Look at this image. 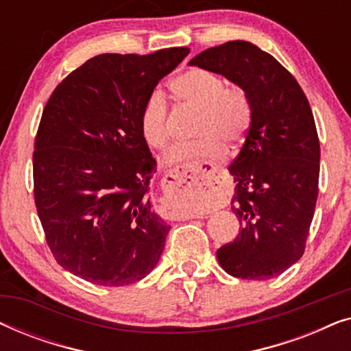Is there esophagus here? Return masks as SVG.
<instances>
[{"mask_svg":"<svg viewBox=\"0 0 351 351\" xmlns=\"http://www.w3.org/2000/svg\"><path fill=\"white\" fill-rule=\"evenodd\" d=\"M214 172L213 165L177 167L166 176L162 201L172 209L189 210L191 217L201 219L206 213L199 209V204L213 195Z\"/></svg>","mask_w":351,"mask_h":351,"instance_id":"1","label":"esophagus"}]
</instances>
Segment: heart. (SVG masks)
I'll return each mask as SVG.
<instances>
[{
  "label": "heart",
  "instance_id": "obj_1",
  "mask_svg": "<svg viewBox=\"0 0 351 351\" xmlns=\"http://www.w3.org/2000/svg\"><path fill=\"white\" fill-rule=\"evenodd\" d=\"M177 102L198 108L193 142L180 143L167 158V162H195L217 160L225 155V143L238 147L246 138L251 124V105L238 88H225L223 80L214 71L190 69L177 75L169 84ZM138 129L143 142L153 150H166L172 134L167 104L160 93L147 97L138 114Z\"/></svg>",
  "mask_w": 351,
  "mask_h": 351
}]
</instances>
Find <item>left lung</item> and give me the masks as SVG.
Listing matches in <instances>:
<instances>
[{
  "label": "left lung",
  "instance_id": "left-lung-1",
  "mask_svg": "<svg viewBox=\"0 0 351 351\" xmlns=\"http://www.w3.org/2000/svg\"><path fill=\"white\" fill-rule=\"evenodd\" d=\"M189 65L225 76L251 105L246 141L228 167L243 228L217 261L234 278L270 280L302 257L313 220L319 141L310 104L294 76L249 41L209 47Z\"/></svg>",
  "mask_w": 351,
  "mask_h": 351
}]
</instances>
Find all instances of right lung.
I'll return each mask as SVG.
<instances>
[{"instance_id":"1","label":"right lung","mask_w":351,"mask_h":351,"mask_svg":"<svg viewBox=\"0 0 351 351\" xmlns=\"http://www.w3.org/2000/svg\"><path fill=\"white\" fill-rule=\"evenodd\" d=\"M189 52L95 56L43 110L33 153L38 215L57 263L93 285H132L160 261L171 225L147 195L156 161L138 114Z\"/></svg>"}]
</instances>
